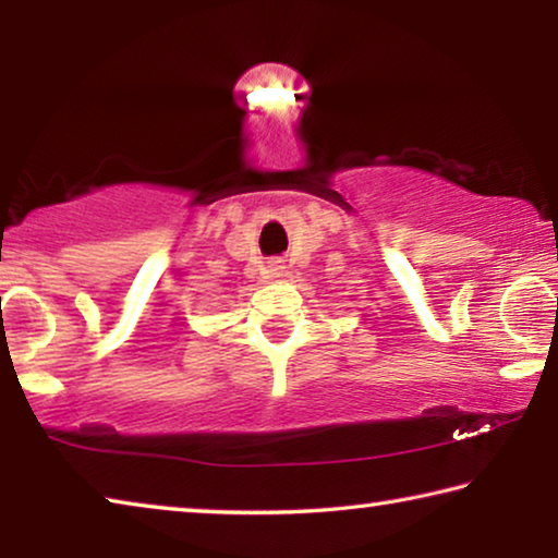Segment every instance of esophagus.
Returning <instances> with one entry per match:
<instances>
[{"instance_id":"esophagus-1","label":"esophagus","mask_w":558,"mask_h":558,"mask_svg":"<svg viewBox=\"0 0 558 558\" xmlns=\"http://www.w3.org/2000/svg\"><path fill=\"white\" fill-rule=\"evenodd\" d=\"M268 272H270V278H280L282 272H286V266H282V260H270Z\"/></svg>"}]
</instances>
